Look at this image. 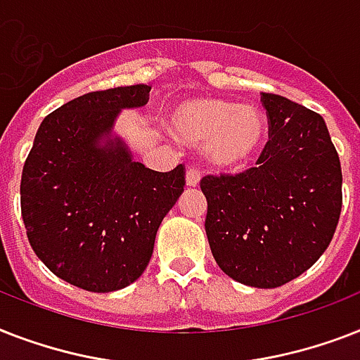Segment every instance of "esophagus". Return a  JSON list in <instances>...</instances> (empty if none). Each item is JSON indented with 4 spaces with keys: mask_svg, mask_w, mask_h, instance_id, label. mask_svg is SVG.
I'll return each mask as SVG.
<instances>
[{
    "mask_svg": "<svg viewBox=\"0 0 360 360\" xmlns=\"http://www.w3.org/2000/svg\"><path fill=\"white\" fill-rule=\"evenodd\" d=\"M185 181H186V186H198V183H200V169L196 168L186 169Z\"/></svg>",
    "mask_w": 360,
    "mask_h": 360,
    "instance_id": "obj_1",
    "label": "esophagus"
}]
</instances>
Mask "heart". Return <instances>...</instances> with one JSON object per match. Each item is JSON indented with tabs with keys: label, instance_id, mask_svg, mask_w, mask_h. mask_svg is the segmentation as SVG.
I'll use <instances>...</instances> for the list:
<instances>
[{
	"label": "heart",
	"instance_id": "1",
	"mask_svg": "<svg viewBox=\"0 0 360 360\" xmlns=\"http://www.w3.org/2000/svg\"><path fill=\"white\" fill-rule=\"evenodd\" d=\"M169 130L191 146L205 143V155L217 168L236 169L259 151L267 134V120L254 104L214 97L188 98L174 108Z\"/></svg>",
	"mask_w": 360,
	"mask_h": 360
}]
</instances>
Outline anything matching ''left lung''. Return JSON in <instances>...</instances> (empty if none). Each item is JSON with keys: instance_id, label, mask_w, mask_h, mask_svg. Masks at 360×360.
<instances>
[{"instance_id": "8db88e82", "label": "left lung", "mask_w": 360, "mask_h": 360, "mask_svg": "<svg viewBox=\"0 0 360 360\" xmlns=\"http://www.w3.org/2000/svg\"><path fill=\"white\" fill-rule=\"evenodd\" d=\"M269 136L257 168L207 175L205 233L214 262L252 288H278L318 262L342 211L340 158L323 117L262 93Z\"/></svg>"}]
</instances>
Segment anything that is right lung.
<instances>
[{
	"instance_id": "right-lung-1",
	"label": "right lung",
	"mask_w": 360,
	"mask_h": 360,
	"mask_svg": "<svg viewBox=\"0 0 360 360\" xmlns=\"http://www.w3.org/2000/svg\"><path fill=\"white\" fill-rule=\"evenodd\" d=\"M146 84L86 93L44 117L20 183L37 257L65 282L123 290L146 271L158 226L183 194L185 168L155 172L114 134L121 110L149 101Z\"/></svg>"
}]
</instances>
